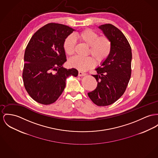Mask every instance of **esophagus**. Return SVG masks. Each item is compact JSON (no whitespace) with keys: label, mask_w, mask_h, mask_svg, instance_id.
Wrapping results in <instances>:
<instances>
[{"label":"esophagus","mask_w":158,"mask_h":158,"mask_svg":"<svg viewBox=\"0 0 158 158\" xmlns=\"http://www.w3.org/2000/svg\"><path fill=\"white\" fill-rule=\"evenodd\" d=\"M85 75H86V73L81 72V71L78 72V76L79 77H83V76H85Z\"/></svg>","instance_id":"esophagus-1"}]
</instances>
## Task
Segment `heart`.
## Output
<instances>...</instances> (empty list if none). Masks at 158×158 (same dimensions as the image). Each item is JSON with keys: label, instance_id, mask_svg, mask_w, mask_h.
<instances>
[{"label": "heart", "instance_id": "obj_1", "mask_svg": "<svg viewBox=\"0 0 158 158\" xmlns=\"http://www.w3.org/2000/svg\"><path fill=\"white\" fill-rule=\"evenodd\" d=\"M76 38L89 46L87 54H90L98 63L104 62L110 56L112 49V42L106 36L99 34L90 29H85L76 34ZM75 40L73 36H68L63 42V50L68 56L75 52ZM91 56L80 57L75 56L69 60L70 66L80 71H85L95 65V60Z\"/></svg>", "mask_w": 158, "mask_h": 158}]
</instances>
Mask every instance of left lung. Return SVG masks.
<instances>
[{
  "instance_id": "left-lung-1",
  "label": "left lung",
  "mask_w": 158,
  "mask_h": 158,
  "mask_svg": "<svg viewBox=\"0 0 158 158\" xmlns=\"http://www.w3.org/2000/svg\"><path fill=\"white\" fill-rule=\"evenodd\" d=\"M112 42L108 57L96 69L94 77L98 85L88 93L92 102L98 106L111 105L126 90L131 76V47L125 36L116 26L105 24L99 27Z\"/></svg>"
}]
</instances>
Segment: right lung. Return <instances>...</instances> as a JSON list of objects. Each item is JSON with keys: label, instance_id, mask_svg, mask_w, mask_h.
I'll return each mask as SVG.
<instances>
[{"label": "right lung", "instance_id": "right-lung-1", "mask_svg": "<svg viewBox=\"0 0 158 158\" xmlns=\"http://www.w3.org/2000/svg\"><path fill=\"white\" fill-rule=\"evenodd\" d=\"M74 29L62 24L51 23L32 36L24 56L23 80L33 100L44 105L57 101L66 86L67 77L78 75V71L67 69L63 50L64 40Z\"/></svg>", "mask_w": 158, "mask_h": 158}]
</instances>
